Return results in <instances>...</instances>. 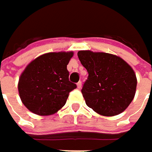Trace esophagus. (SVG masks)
Segmentation results:
<instances>
[{"label": "esophagus", "mask_w": 152, "mask_h": 152, "mask_svg": "<svg viewBox=\"0 0 152 152\" xmlns=\"http://www.w3.org/2000/svg\"><path fill=\"white\" fill-rule=\"evenodd\" d=\"M76 85H77V88H78V89H81V88H82V83H81V82H78Z\"/></svg>", "instance_id": "esophagus-1"}]
</instances>
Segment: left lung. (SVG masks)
<instances>
[{"mask_svg":"<svg viewBox=\"0 0 152 152\" xmlns=\"http://www.w3.org/2000/svg\"><path fill=\"white\" fill-rule=\"evenodd\" d=\"M77 55L89 73L82 89L86 105L103 116L125 111L137 91V79L132 67L112 53L83 50Z\"/></svg>","mask_w":152,"mask_h":152,"instance_id":"left-lung-1","label":"left lung"}]
</instances>
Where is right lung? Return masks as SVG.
<instances>
[{"mask_svg": "<svg viewBox=\"0 0 152 152\" xmlns=\"http://www.w3.org/2000/svg\"><path fill=\"white\" fill-rule=\"evenodd\" d=\"M74 52L46 53L32 60L21 73L17 88L22 103L31 113L52 115L67 102L76 88L69 81L67 65Z\"/></svg>", "mask_w": 152, "mask_h": 152, "instance_id": "obj_1", "label": "right lung"}]
</instances>
